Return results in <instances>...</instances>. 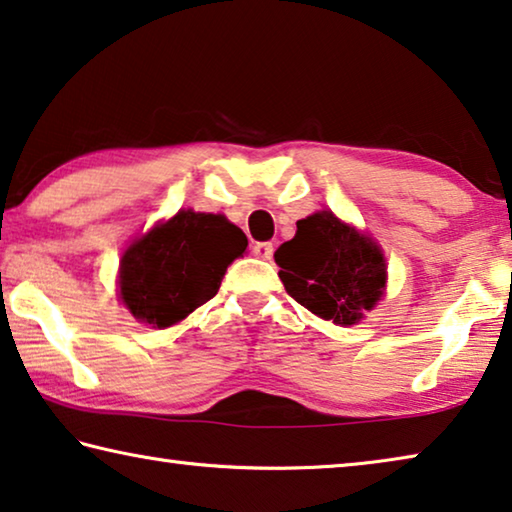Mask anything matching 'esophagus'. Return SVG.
Wrapping results in <instances>:
<instances>
[{
  "instance_id": "1",
  "label": "esophagus",
  "mask_w": 512,
  "mask_h": 512,
  "mask_svg": "<svg viewBox=\"0 0 512 512\" xmlns=\"http://www.w3.org/2000/svg\"><path fill=\"white\" fill-rule=\"evenodd\" d=\"M251 251H254V256L263 258V261H270L274 254V247H272V242H256V245L251 247Z\"/></svg>"
}]
</instances>
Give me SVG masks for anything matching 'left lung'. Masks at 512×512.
Instances as JSON below:
<instances>
[{"label":"left lung","mask_w":512,"mask_h":512,"mask_svg":"<svg viewBox=\"0 0 512 512\" xmlns=\"http://www.w3.org/2000/svg\"><path fill=\"white\" fill-rule=\"evenodd\" d=\"M286 293L316 316L355 325L382 297L384 256L375 242L322 210L300 219L274 254Z\"/></svg>","instance_id":"8db88e82"}]
</instances>
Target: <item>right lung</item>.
Returning <instances> with one entry per match:
<instances>
[{
    "mask_svg": "<svg viewBox=\"0 0 512 512\" xmlns=\"http://www.w3.org/2000/svg\"><path fill=\"white\" fill-rule=\"evenodd\" d=\"M247 238L222 215L180 210L132 242L121 258V297L132 316L169 327L217 295Z\"/></svg>",
    "mask_w": 512,
    "mask_h": 512,
    "instance_id": "1",
    "label": "right lung"
}]
</instances>
